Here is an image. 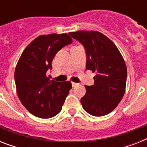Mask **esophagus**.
Returning a JSON list of instances; mask_svg holds the SVG:
<instances>
[{
  "label": "esophagus",
  "instance_id": "esophagus-1",
  "mask_svg": "<svg viewBox=\"0 0 147 147\" xmlns=\"http://www.w3.org/2000/svg\"><path fill=\"white\" fill-rule=\"evenodd\" d=\"M71 85H72V87H76L78 85V83H76V82H71Z\"/></svg>",
  "mask_w": 147,
  "mask_h": 147
}]
</instances>
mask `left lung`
<instances>
[{
    "label": "left lung",
    "mask_w": 147,
    "mask_h": 147,
    "mask_svg": "<svg viewBox=\"0 0 147 147\" xmlns=\"http://www.w3.org/2000/svg\"><path fill=\"white\" fill-rule=\"evenodd\" d=\"M69 35L85 47L86 69L96 72L94 85H86V94L81 98L83 108L93 116L109 114L125 92L127 66L123 56L114 42L100 32L81 30Z\"/></svg>",
    "instance_id": "left-lung-1"
}]
</instances>
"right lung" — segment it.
Wrapping results in <instances>:
<instances>
[{"instance_id":"add662e5","label":"right lung","mask_w":147,"mask_h":147,"mask_svg":"<svg viewBox=\"0 0 147 147\" xmlns=\"http://www.w3.org/2000/svg\"><path fill=\"white\" fill-rule=\"evenodd\" d=\"M72 39L66 33L41 35L26 47L17 62L14 78L20 100L30 113L40 118H50L61 111L71 88V82L50 80L55 54Z\"/></svg>"}]
</instances>
